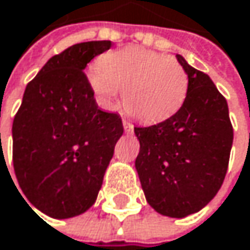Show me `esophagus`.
Here are the masks:
<instances>
[{
	"instance_id": "1",
	"label": "esophagus",
	"mask_w": 250,
	"mask_h": 250,
	"mask_svg": "<svg viewBox=\"0 0 250 250\" xmlns=\"http://www.w3.org/2000/svg\"><path fill=\"white\" fill-rule=\"evenodd\" d=\"M124 129H125V132L131 134L134 131V125L131 122H128V121H124Z\"/></svg>"
}]
</instances>
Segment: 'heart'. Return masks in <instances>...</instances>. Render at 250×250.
Returning a JSON list of instances; mask_svg holds the SVG:
<instances>
[{"label": "heart", "mask_w": 250, "mask_h": 250, "mask_svg": "<svg viewBox=\"0 0 250 250\" xmlns=\"http://www.w3.org/2000/svg\"><path fill=\"white\" fill-rule=\"evenodd\" d=\"M88 83L106 104L113 106L124 91L129 115L143 122H159L181 109L189 80L178 60L129 46L102 57L90 68Z\"/></svg>", "instance_id": "b5f03b06"}]
</instances>
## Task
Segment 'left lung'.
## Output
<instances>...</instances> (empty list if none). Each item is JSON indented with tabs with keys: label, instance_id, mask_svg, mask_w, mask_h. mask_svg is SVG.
<instances>
[{
	"label": "left lung",
	"instance_id": "1",
	"mask_svg": "<svg viewBox=\"0 0 250 250\" xmlns=\"http://www.w3.org/2000/svg\"><path fill=\"white\" fill-rule=\"evenodd\" d=\"M188 74L187 99L169 119L135 126V169L147 202L162 215L184 218L202 209L227 173L233 144L229 106L212 80L176 55Z\"/></svg>",
	"mask_w": 250,
	"mask_h": 250
}]
</instances>
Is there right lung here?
I'll return each instance as SVG.
<instances>
[{
	"instance_id": "1",
	"label": "right lung",
	"mask_w": 250,
	"mask_h": 250,
	"mask_svg": "<svg viewBox=\"0 0 250 250\" xmlns=\"http://www.w3.org/2000/svg\"><path fill=\"white\" fill-rule=\"evenodd\" d=\"M110 46V41L83 42L52 57L27 84L14 116L17 182L52 218L80 215L94 204L124 134L121 116L99 109L83 71Z\"/></svg>"
}]
</instances>
